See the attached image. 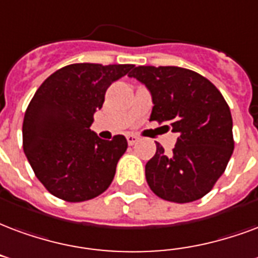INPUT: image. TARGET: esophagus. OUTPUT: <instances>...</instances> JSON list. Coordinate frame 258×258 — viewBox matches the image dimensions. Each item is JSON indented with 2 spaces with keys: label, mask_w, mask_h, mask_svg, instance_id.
Here are the masks:
<instances>
[{
  "label": "esophagus",
  "mask_w": 258,
  "mask_h": 258,
  "mask_svg": "<svg viewBox=\"0 0 258 258\" xmlns=\"http://www.w3.org/2000/svg\"><path fill=\"white\" fill-rule=\"evenodd\" d=\"M137 141H138V138H137L135 135H127V142H128V145H131V146H133Z\"/></svg>",
  "instance_id": "obj_1"
}]
</instances>
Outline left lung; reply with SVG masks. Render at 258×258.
<instances>
[{
    "instance_id": "obj_1",
    "label": "left lung",
    "mask_w": 258,
    "mask_h": 258,
    "mask_svg": "<svg viewBox=\"0 0 258 258\" xmlns=\"http://www.w3.org/2000/svg\"><path fill=\"white\" fill-rule=\"evenodd\" d=\"M128 76L152 95L150 120L179 135L171 153L156 144L145 167L149 187L171 202L200 200L223 175L234 150L226 100L207 78L180 67H135Z\"/></svg>"
}]
</instances>
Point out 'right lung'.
Masks as SVG:
<instances>
[{
  "label": "right lung",
  "mask_w": 258,
  "mask_h": 258,
  "mask_svg": "<svg viewBox=\"0 0 258 258\" xmlns=\"http://www.w3.org/2000/svg\"><path fill=\"white\" fill-rule=\"evenodd\" d=\"M133 64L81 62L62 67L43 82L23 121V149L39 182L68 202L95 198L109 187L127 139H101L90 125L105 93Z\"/></svg>",
  "instance_id": "1"
}]
</instances>
